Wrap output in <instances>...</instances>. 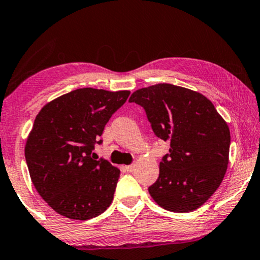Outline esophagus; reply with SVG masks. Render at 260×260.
Here are the masks:
<instances>
[{
    "label": "esophagus",
    "instance_id": "34e87169",
    "mask_svg": "<svg viewBox=\"0 0 260 260\" xmlns=\"http://www.w3.org/2000/svg\"><path fill=\"white\" fill-rule=\"evenodd\" d=\"M134 169H135V166L134 165H130V166H126L125 167V170H126V172H129V173L134 172Z\"/></svg>",
    "mask_w": 260,
    "mask_h": 260
}]
</instances>
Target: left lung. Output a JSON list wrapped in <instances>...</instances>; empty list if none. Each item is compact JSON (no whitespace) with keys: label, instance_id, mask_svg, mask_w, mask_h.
Returning a JSON list of instances; mask_svg holds the SVG:
<instances>
[{"label":"left lung","instance_id":"left-lung-1","mask_svg":"<svg viewBox=\"0 0 260 260\" xmlns=\"http://www.w3.org/2000/svg\"><path fill=\"white\" fill-rule=\"evenodd\" d=\"M129 102L144 109L156 136L170 142L149 194L167 211L199 208L226 174L231 144L227 123L205 95L172 84L140 88Z\"/></svg>","mask_w":260,"mask_h":260}]
</instances>
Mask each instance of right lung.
<instances>
[{
	"label": "right lung",
	"instance_id": "1",
	"mask_svg": "<svg viewBox=\"0 0 260 260\" xmlns=\"http://www.w3.org/2000/svg\"><path fill=\"white\" fill-rule=\"evenodd\" d=\"M129 91L85 87L46 104L28 136L24 156L34 187L56 213L88 220L111 205L119 169L94 159V144Z\"/></svg>",
	"mask_w": 260,
	"mask_h": 260
}]
</instances>
